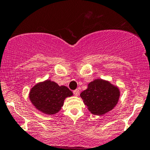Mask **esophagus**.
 <instances>
[{
    "instance_id": "34e87169",
    "label": "esophagus",
    "mask_w": 150,
    "mask_h": 150,
    "mask_svg": "<svg viewBox=\"0 0 150 150\" xmlns=\"http://www.w3.org/2000/svg\"><path fill=\"white\" fill-rule=\"evenodd\" d=\"M73 93H74V95L76 96H79V94H80V91H79V90H78V89L75 90V91H73Z\"/></svg>"
}]
</instances>
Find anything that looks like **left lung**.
<instances>
[{
    "label": "left lung",
    "mask_w": 150,
    "mask_h": 150,
    "mask_svg": "<svg viewBox=\"0 0 150 150\" xmlns=\"http://www.w3.org/2000/svg\"><path fill=\"white\" fill-rule=\"evenodd\" d=\"M120 91L106 80L97 79L88 84L80 93L85 105L94 115H103L112 110L118 103Z\"/></svg>",
    "instance_id": "left-lung-1"
}]
</instances>
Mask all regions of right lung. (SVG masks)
<instances>
[{"label": "right lung", "mask_w": 150, "mask_h": 150, "mask_svg": "<svg viewBox=\"0 0 150 150\" xmlns=\"http://www.w3.org/2000/svg\"><path fill=\"white\" fill-rule=\"evenodd\" d=\"M72 96V91L67 87L59 86L54 82L47 80L37 83L31 88L29 98L39 111L52 115L61 109L64 99Z\"/></svg>", "instance_id": "right-lung-1"}]
</instances>
